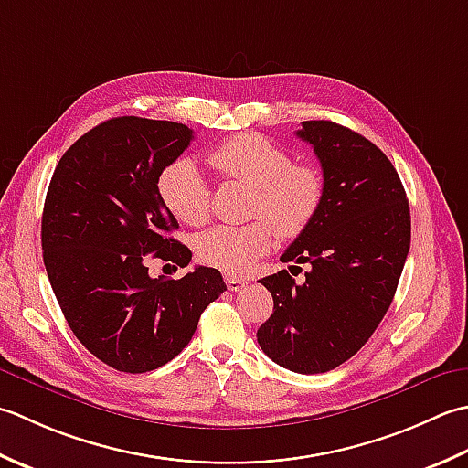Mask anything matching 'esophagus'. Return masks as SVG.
<instances>
[{
	"label": "esophagus",
	"instance_id": "obj_1",
	"mask_svg": "<svg viewBox=\"0 0 468 468\" xmlns=\"http://www.w3.org/2000/svg\"><path fill=\"white\" fill-rule=\"evenodd\" d=\"M244 284H246V281H242V279H236V276H226V287L230 289L232 292L240 291Z\"/></svg>",
	"mask_w": 468,
	"mask_h": 468
}]
</instances>
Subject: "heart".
I'll list each match as a JSON object with an SVG mask.
<instances>
[{"label":"heart","mask_w":468,"mask_h":468,"mask_svg":"<svg viewBox=\"0 0 468 468\" xmlns=\"http://www.w3.org/2000/svg\"><path fill=\"white\" fill-rule=\"evenodd\" d=\"M209 164L228 179L252 186L248 224L209 228L196 240L197 259L207 266L242 274L282 238L301 236L325 197V179L309 164H294L289 149L259 133H242L209 151ZM157 192L167 209L187 226L204 224L212 212V189L192 159L179 157L161 169Z\"/></svg>","instance_id":"b5f03b06"}]
</instances>
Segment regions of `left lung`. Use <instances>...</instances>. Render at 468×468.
I'll return each mask as SVG.
<instances>
[{"instance_id": "left-lung-1", "label": "left lung", "mask_w": 468, "mask_h": 468, "mask_svg": "<svg viewBox=\"0 0 468 468\" xmlns=\"http://www.w3.org/2000/svg\"><path fill=\"white\" fill-rule=\"evenodd\" d=\"M297 137L317 155L325 197L282 262L311 264L303 284L264 276L274 311L256 339L274 364L325 374L354 357L392 304L410 250V206L384 151L331 121H304Z\"/></svg>"}]
</instances>
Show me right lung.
I'll return each mask as SVG.
<instances>
[{
	"mask_svg": "<svg viewBox=\"0 0 468 468\" xmlns=\"http://www.w3.org/2000/svg\"><path fill=\"white\" fill-rule=\"evenodd\" d=\"M194 139L181 122L117 117L72 143L48 187L42 250L66 321L102 364L127 374L165 366L226 291L220 271L151 279L147 256L177 266L192 252L157 192L161 169Z\"/></svg>",
	"mask_w": 468,
	"mask_h": 468,
	"instance_id": "1",
	"label": "right lung"
}]
</instances>
